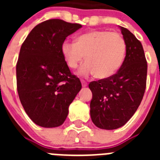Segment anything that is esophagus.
<instances>
[{"instance_id":"1","label":"esophagus","mask_w":160,"mask_h":160,"mask_svg":"<svg viewBox=\"0 0 160 160\" xmlns=\"http://www.w3.org/2000/svg\"><path fill=\"white\" fill-rule=\"evenodd\" d=\"M81 82H82V86L83 87H87V82L86 81H84V80H81Z\"/></svg>"}]
</instances>
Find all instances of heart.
Here are the masks:
<instances>
[{
	"label": "heart",
	"mask_w": 160,
	"mask_h": 160,
	"mask_svg": "<svg viewBox=\"0 0 160 160\" xmlns=\"http://www.w3.org/2000/svg\"><path fill=\"white\" fill-rule=\"evenodd\" d=\"M127 46L124 38L118 32L92 30L76 38L75 42L66 41L61 52L70 69H75L85 59L78 73L82 77L94 74L97 78L111 77L122 66Z\"/></svg>",
	"instance_id": "1"
}]
</instances>
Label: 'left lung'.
I'll return each instance as SVG.
<instances>
[{
	"label": "left lung",
	"mask_w": 160,
	"mask_h": 160,
	"mask_svg": "<svg viewBox=\"0 0 160 160\" xmlns=\"http://www.w3.org/2000/svg\"><path fill=\"white\" fill-rule=\"evenodd\" d=\"M119 28L127 46L122 66L114 75L89 84L90 117L101 129L125 125L140 105L146 89L148 64L142 44L128 29Z\"/></svg>",
	"instance_id": "obj_1"
}]
</instances>
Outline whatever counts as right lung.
Here are the masks:
<instances>
[{"instance_id": "right-lung-1", "label": "right lung", "mask_w": 160, "mask_h": 160, "mask_svg": "<svg viewBox=\"0 0 160 160\" xmlns=\"http://www.w3.org/2000/svg\"><path fill=\"white\" fill-rule=\"evenodd\" d=\"M80 28L79 24L48 20L31 30L21 47L16 68L18 95L28 116L42 128L62 125L82 88L61 52L66 38Z\"/></svg>"}]
</instances>
